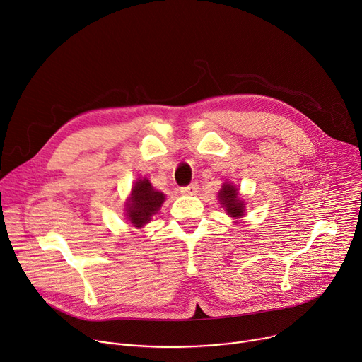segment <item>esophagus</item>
I'll use <instances>...</instances> for the list:
<instances>
[{"label": "esophagus", "instance_id": "1", "mask_svg": "<svg viewBox=\"0 0 362 362\" xmlns=\"http://www.w3.org/2000/svg\"><path fill=\"white\" fill-rule=\"evenodd\" d=\"M180 192H182L183 194H194L196 192H198V185H196V183H190V185H187V186L180 187Z\"/></svg>", "mask_w": 362, "mask_h": 362}]
</instances>
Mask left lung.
I'll return each instance as SVG.
<instances>
[{"mask_svg": "<svg viewBox=\"0 0 362 362\" xmlns=\"http://www.w3.org/2000/svg\"><path fill=\"white\" fill-rule=\"evenodd\" d=\"M218 196H219L221 204L225 206L228 215L240 218L244 214L243 201H240L238 198V189H235V186L225 183Z\"/></svg>", "mask_w": 362, "mask_h": 362, "instance_id": "1", "label": "left lung"}]
</instances>
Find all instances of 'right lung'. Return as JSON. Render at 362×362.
I'll return each mask as SVG.
<instances>
[{"label":"right lung","instance_id":"obj_1","mask_svg":"<svg viewBox=\"0 0 362 362\" xmlns=\"http://www.w3.org/2000/svg\"><path fill=\"white\" fill-rule=\"evenodd\" d=\"M164 202V194L156 190L147 179H140L133 186L129 202L127 205V215L134 226H143L160 209Z\"/></svg>","mask_w":362,"mask_h":362}]
</instances>
